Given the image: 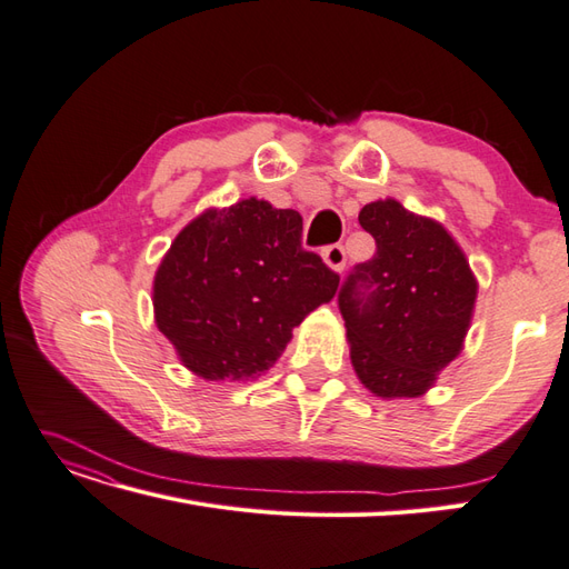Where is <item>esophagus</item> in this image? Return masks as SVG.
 Instances as JSON below:
<instances>
[{
  "label": "esophagus",
  "mask_w": 569,
  "mask_h": 569,
  "mask_svg": "<svg viewBox=\"0 0 569 569\" xmlns=\"http://www.w3.org/2000/svg\"><path fill=\"white\" fill-rule=\"evenodd\" d=\"M322 259H325V264H327L331 271H337V273H341L343 267H346V252H343L341 244H329V247H325V250H322Z\"/></svg>",
  "instance_id": "34e87169"
}]
</instances>
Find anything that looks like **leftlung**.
Listing matches in <instances>:
<instances>
[{
  "instance_id": "left-lung-1",
  "label": "left lung",
  "mask_w": 569,
  "mask_h": 569,
  "mask_svg": "<svg viewBox=\"0 0 569 569\" xmlns=\"http://www.w3.org/2000/svg\"><path fill=\"white\" fill-rule=\"evenodd\" d=\"M358 221L377 252L339 293L353 370L375 397H423L461 353L478 281L459 242L435 218L377 199Z\"/></svg>"
}]
</instances>
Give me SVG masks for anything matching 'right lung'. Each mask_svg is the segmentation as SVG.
Masks as SVG:
<instances>
[{
	"mask_svg": "<svg viewBox=\"0 0 569 569\" xmlns=\"http://www.w3.org/2000/svg\"><path fill=\"white\" fill-rule=\"evenodd\" d=\"M302 216L240 199L189 221L156 271V327L209 382H244L281 358L293 329L337 296L339 276L302 250Z\"/></svg>",
	"mask_w": 569,
	"mask_h": 569,
	"instance_id": "right-lung-1",
	"label": "right lung"
}]
</instances>
